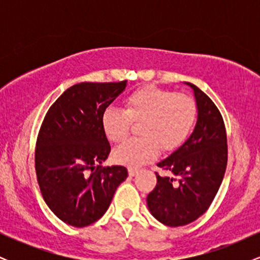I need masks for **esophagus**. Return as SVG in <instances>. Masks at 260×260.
<instances>
[{
    "label": "esophagus",
    "mask_w": 260,
    "mask_h": 260,
    "mask_svg": "<svg viewBox=\"0 0 260 260\" xmlns=\"http://www.w3.org/2000/svg\"><path fill=\"white\" fill-rule=\"evenodd\" d=\"M128 174H129L131 177H133V176H136L137 174H138V170L129 168V169H128Z\"/></svg>",
    "instance_id": "1"
}]
</instances>
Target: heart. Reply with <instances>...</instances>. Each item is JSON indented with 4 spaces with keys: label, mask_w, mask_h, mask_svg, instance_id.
Instances as JSON below:
<instances>
[{
    "label": "heart",
    "mask_w": 260,
    "mask_h": 260,
    "mask_svg": "<svg viewBox=\"0 0 260 260\" xmlns=\"http://www.w3.org/2000/svg\"><path fill=\"white\" fill-rule=\"evenodd\" d=\"M196 101L187 95L157 86H144L126 99V109L109 107L103 115V128L107 139L120 143L129 134L133 122L139 123L143 138L126 140L113 150V160L137 168L151 162L165 151L180 148L194 128Z\"/></svg>",
    "instance_id": "1"
}]
</instances>
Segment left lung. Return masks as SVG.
Here are the masks:
<instances>
[{"mask_svg": "<svg viewBox=\"0 0 260 260\" xmlns=\"http://www.w3.org/2000/svg\"><path fill=\"white\" fill-rule=\"evenodd\" d=\"M198 120L183 144L157 166L174 177L156 174V186L147 197L155 219L171 228L202 216L215 198L228 165V137L222 116L213 100L192 83Z\"/></svg>", "mask_w": 260, "mask_h": 260, "instance_id": "8db88e82", "label": "left lung"}]
</instances>
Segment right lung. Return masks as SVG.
Masks as SVG:
<instances>
[{"label": "right lung", "instance_id": "right-lung-1", "mask_svg": "<svg viewBox=\"0 0 260 260\" xmlns=\"http://www.w3.org/2000/svg\"><path fill=\"white\" fill-rule=\"evenodd\" d=\"M126 85L127 80L71 86L39 131L35 171L41 194L52 213L74 228L98 221L128 176L124 166H101L111 151L103 115Z\"/></svg>", "mask_w": 260, "mask_h": 260}]
</instances>
